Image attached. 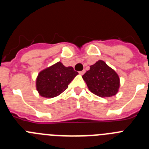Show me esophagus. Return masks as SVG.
<instances>
[{
  "instance_id": "obj_1",
  "label": "esophagus",
  "mask_w": 149,
  "mask_h": 149,
  "mask_svg": "<svg viewBox=\"0 0 149 149\" xmlns=\"http://www.w3.org/2000/svg\"><path fill=\"white\" fill-rule=\"evenodd\" d=\"M79 73H80V74H81V75H83V74H84L85 73V70L81 71V72H79Z\"/></svg>"
}]
</instances>
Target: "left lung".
<instances>
[{"instance_id": "8db88e82", "label": "left lung", "mask_w": 149, "mask_h": 149, "mask_svg": "<svg viewBox=\"0 0 149 149\" xmlns=\"http://www.w3.org/2000/svg\"><path fill=\"white\" fill-rule=\"evenodd\" d=\"M82 77L89 90L102 98L116 95L120 86L119 75L103 60L91 65Z\"/></svg>"}]
</instances>
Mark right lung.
Here are the masks:
<instances>
[{
	"mask_svg": "<svg viewBox=\"0 0 149 149\" xmlns=\"http://www.w3.org/2000/svg\"><path fill=\"white\" fill-rule=\"evenodd\" d=\"M77 74L72 67H65L58 62L39 72L36 83V89L42 97L54 98L64 92Z\"/></svg>",
	"mask_w": 149,
	"mask_h": 149,
	"instance_id": "obj_1",
	"label": "right lung"
}]
</instances>
